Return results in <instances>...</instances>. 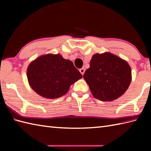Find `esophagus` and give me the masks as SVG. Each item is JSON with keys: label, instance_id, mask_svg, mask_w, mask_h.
I'll return each mask as SVG.
<instances>
[{"label": "esophagus", "instance_id": "1", "mask_svg": "<svg viewBox=\"0 0 151 151\" xmlns=\"http://www.w3.org/2000/svg\"><path fill=\"white\" fill-rule=\"evenodd\" d=\"M80 72H81V73L82 74V75H83L85 73V69L83 67V68H81V69H80Z\"/></svg>", "mask_w": 151, "mask_h": 151}]
</instances>
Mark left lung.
Instances as JSON below:
<instances>
[{
  "mask_svg": "<svg viewBox=\"0 0 151 151\" xmlns=\"http://www.w3.org/2000/svg\"><path fill=\"white\" fill-rule=\"evenodd\" d=\"M84 78L93 96L102 101H112L123 95L132 81L127 61L110 52L95 54Z\"/></svg>",
  "mask_w": 151,
  "mask_h": 151,
  "instance_id": "obj_1",
  "label": "left lung"
}]
</instances>
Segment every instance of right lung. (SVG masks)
Returning <instances> with one entry per match:
<instances>
[{
  "label": "right lung",
  "mask_w": 151,
  "mask_h": 151,
  "mask_svg": "<svg viewBox=\"0 0 151 151\" xmlns=\"http://www.w3.org/2000/svg\"><path fill=\"white\" fill-rule=\"evenodd\" d=\"M27 78L31 88L41 97L53 99L68 92L70 86L82 78L69 60L60 54L41 55L28 66Z\"/></svg>",
  "instance_id": "1"
}]
</instances>
